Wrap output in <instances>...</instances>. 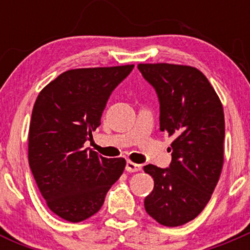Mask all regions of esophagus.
<instances>
[{
	"label": "esophagus",
	"mask_w": 250,
	"mask_h": 250,
	"mask_svg": "<svg viewBox=\"0 0 250 250\" xmlns=\"http://www.w3.org/2000/svg\"><path fill=\"white\" fill-rule=\"evenodd\" d=\"M125 170H127V172H129V173L140 172L141 166L137 165V163H134V162H130V161H128L127 165H125Z\"/></svg>",
	"instance_id": "obj_1"
}]
</instances>
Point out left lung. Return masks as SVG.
<instances>
[{"label":"left lung","instance_id":"1","mask_svg":"<svg viewBox=\"0 0 250 250\" xmlns=\"http://www.w3.org/2000/svg\"><path fill=\"white\" fill-rule=\"evenodd\" d=\"M160 102V129L173 137L168 168L144 167L155 181L145 210L161 225L193 220L209 202L224 163L225 120L220 99L200 70L186 65L139 64Z\"/></svg>","mask_w":250,"mask_h":250}]
</instances>
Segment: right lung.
Wrapping results in <instances>:
<instances>
[{
  "instance_id": "obj_1",
  "label": "right lung",
  "mask_w": 250,
  "mask_h": 250,
  "mask_svg": "<svg viewBox=\"0 0 250 250\" xmlns=\"http://www.w3.org/2000/svg\"><path fill=\"white\" fill-rule=\"evenodd\" d=\"M134 65L62 72L40 92L29 129V165L48 208L80 223L102 208L125 158H105L83 145L100 125L112 90Z\"/></svg>"
}]
</instances>
